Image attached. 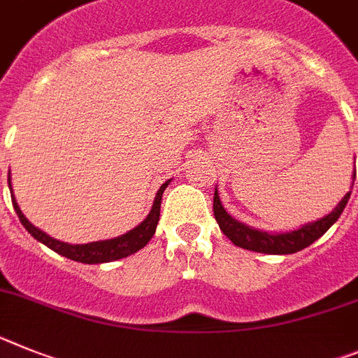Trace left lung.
<instances>
[{"mask_svg": "<svg viewBox=\"0 0 358 358\" xmlns=\"http://www.w3.org/2000/svg\"><path fill=\"white\" fill-rule=\"evenodd\" d=\"M353 181H355V173H353ZM351 188H353V182H351ZM350 195L351 190L342 197V201L333 208L331 213L324 215L319 221L308 222V224L301 226L299 230L284 231V234H270V231L255 230V228H250L243 222L235 221L234 217L226 212L224 206H222L217 188L215 194H213V215H215V221L222 234L235 246L252 250V252L270 253V255H288V253L301 252V250L308 248L311 243L320 239L331 228V224H335L341 213L344 212L348 201H350Z\"/></svg>", "mask_w": 358, "mask_h": 358, "instance_id": "left-lung-1", "label": "left lung"}]
</instances>
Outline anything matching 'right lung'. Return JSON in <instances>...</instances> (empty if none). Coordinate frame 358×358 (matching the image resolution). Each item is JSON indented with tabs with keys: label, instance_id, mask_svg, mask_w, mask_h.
<instances>
[{
	"label": "right lung",
	"instance_id": "add662e5",
	"mask_svg": "<svg viewBox=\"0 0 358 358\" xmlns=\"http://www.w3.org/2000/svg\"><path fill=\"white\" fill-rule=\"evenodd\" d=\"M168 182L170 181L161 185V188L157 190V195H155L154 204H152V210H150V213L146 215L145 221H143L141 224H137L134 230L127 231L124 235H119V237H114V239L96 241V243L88 244H69L61 243V241L54 239V237L47 235L45 231L39 230V228H36V226L23 215L20 204L16 203L14 192H12L10 176H8V188H10L12 195V206L16 210L21 224L25 226V230L32 235L34 239H38L39 243H43L45 246H48V248L54 250L56 253L63 255V257L70 259V261L85 262V264H101V262L117 261V259L128 257V255H132V253L145 248L146 244H148V241L154 237L155 228H157L159 212H161V199H163V192L166 190Z\"/></svg>",
	"mask_w": 358,
	"mask_h": 358
}]
</instances>
